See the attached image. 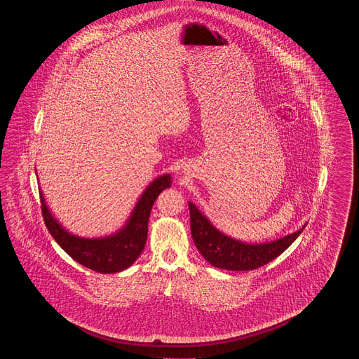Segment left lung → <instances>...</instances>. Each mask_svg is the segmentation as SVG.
Masks as SVG:
<instances>
[{
  "label": "left lung",
  "instance_id": "obj_1",
  "mask_svg": "<svg viewBox=\"0 0 359 359\" xmlns=\"http://www.w3.org/2000/svg\"><path fill=\"white\" fill-rule=\"evenodd\" d=\"M188 207L191 234L198 250L211 265L227 271H255L261 268L287 250L304 229L269 243L249 245L218 231L191 202Z\"/></svg>",
  "mask_w": 359,
  "mask_h": 359
}]
</instances>
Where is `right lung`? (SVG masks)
Returning a JSON list of instances; mask_svg holds the SVG:
<instances>
[{
    "label": "right lung",
    "mask_w": 359,
    "mask_h": 359,
    "mask_svg": "<svg viewBox=\"0 0 359 359\" xmlns=\"http://www.w3.org/2000/svg\"><path fill=\"white\" fill-rule=\"evenodd\" d=\"M171 187V176L164 175L147 188L137 202L123 229L106 238H78L69 234L53 218L40 192L43 219L53 239L72 259L98 273H116L129 268L144 250L148 237V221L160 192Z\"/></svg>",
    "instance_id": "obj_1"
}]
</instances>
